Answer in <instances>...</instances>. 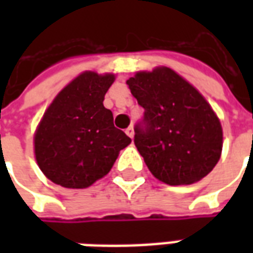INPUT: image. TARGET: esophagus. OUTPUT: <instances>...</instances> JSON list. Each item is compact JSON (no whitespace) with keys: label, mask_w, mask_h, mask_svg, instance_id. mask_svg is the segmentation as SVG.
<instances>
[{"label":"esophagus","mask_w":253,"mask_h":253,"mask_svg":"<svg viewBox=\"0 0 253 253\" xmlns=\"http://www.w3.org/2000/svg\"><path fill=\"white\" fill-rule=\"evenodd\" d=\"M126 134H127V135H128V137H130V138L134 137V128H132V126L127 127V128H126Z\"/></svg>","instance_id":"34e87169"}]
</instances>
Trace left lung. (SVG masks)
<instances>
[{
    "mask_svg": "<svg viewBox=\"0 0 253 253\" xmlns=\"http://www.w3.org/2000/svg\"><path fill=\"white\" fill-rule=\"evenodd\" d=\"M127 85L143 119L134 143L154 177L169 186L209 175L222 150V127L205 97L168 67L137 73Z\"/></svg>",
    "mask_w": 253,
    "mask_h": 253,
    "instance_id": "left-lung-1",
    "label": "left lung"
}]
</instances>
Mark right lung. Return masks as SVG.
I'll return each instance as SVG.
<instances>
[{
	"label": "right lung",
	"mask_w": 253,
	"mask_h": 253,
	"mask_svg": "<svg viewBox=\"0 0 253 253\" xmlns=\"http://www.w3.org/2000/svg\"><path fill=\"white\" fill-rule=\"evenodd\" d=\"M114 80V74L83 73L44 112L35 134V156L55 184L86 188L110 172L119 152L131 142L103 105Z\"/></svg>",
	"instance_id": "add662e5"
}]
</instances>
